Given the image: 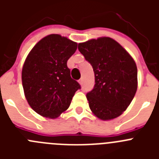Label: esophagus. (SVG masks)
<instances>
[{"label": "esophagus", "mask_w": 159, "mask_h": 159, "mask_svg": "<svg viewBox=\"0 0 159 159\" xmlns=\"http://www.w3.org/2000/svg\"><path fill=\"white\" fill-rule=\"evenodd\" d=\"M79 83H80V84H81V85H82L83 84V83H84V79H80V80H79Z\"/></svg>", "instance_id": "esophagus-1"}]
</instances>
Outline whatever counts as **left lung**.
Wrapping results in <instances>:
<instances>
[{"label":"left lung","mask_w":159,"mask_h":159,"mask_svg":"<svg viewBox=\"0 0 159 159\" xmlns=\"http://www.w3.org/2000/svg\"><path fill=\"white\" fill-rule=\"evenodd\" d=\"M78 49L95 73V86L87 93L90 109L102 120L119 117L130 105L137 91L134 60L110 37L80 43Z\"/></svg>","instance_id":"1"}]
</instances>
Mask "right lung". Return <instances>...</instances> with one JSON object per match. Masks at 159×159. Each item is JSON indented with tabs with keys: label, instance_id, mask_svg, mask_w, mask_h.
<instances>
[{
	"label": "right lung",
	"instance_id": "1",
	"mask_svg": "<svg viewBox=\"0 0 159 159\" xmlns=\"http://www.w3.org/2000/svg\"><path fill=\"white\" fill-rule=\"evenodd\" d=\"M77 43L58 34L43 37L31 50L22 69V85L29 106L55 119L65 111L81 87L71 77L67 62Z\"/></svg>",
	"mask_w": 159,
	"mask_h": 159
}]
</instances>
